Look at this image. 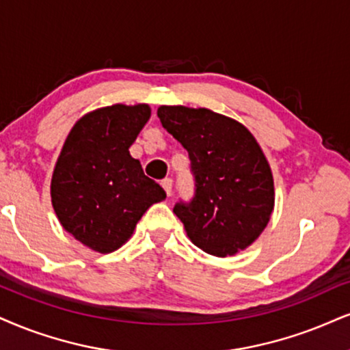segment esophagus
I'll return each mask as SVG.
<instances>
[{"mask_svg":"<svg viewBox=\"0 0 350 350\" xmlns=\"http://www.w3.org/2000/svg\"><path fill=\"white\" fill-rule=\"evenodd\" d=\"M161 185H162L163 191L167 193V196H170V193H172V178H163L162 182H161Z\"/></svg>","mask_w":350,"mask_h":350,"instance_id":"esophagus-1","label":"esophagus"}]
</instances>
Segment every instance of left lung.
I'll use <instances>...</instances> for the list:
<instances>
[{
    "instance_id": "obj_1",
    "label": "left lung",
    "mask_w": 350,
    "mask_h": 350,
    "mask_svg": "<svg viewBox=\"0 0 350 350\" xmlns=\"http://www.w3.org/2000/svg\"><path fill=\"white\" fill-rule=\"evenodd\" d=\"M157 116L191 161L195 198L174 208L188 239L219 258L248 248L274 209L273 172L258 141L240 122L209 109L161 105Z\"/></svg>"
}]
</instances>
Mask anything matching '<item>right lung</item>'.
I'll list each match as a JSON object with an SVG mask.
<instances>
[{"mask_svg":"<svg viewBox=\"0 0 350 350\" xmlns=\"http://www.w3.org/2000/svg\"><path fill=\"white\" fill-rule=\"evenodd\" d=\"M150 118L148 103H115L85 113L64 141L51 176L55 214L66 232L98 253L126 243L142 214L165 200L129 148Z\"/></svg>","mask_w":350,"mask_h":350,"instance_id":"add662e5","label":"right lung"}]
</instances>
